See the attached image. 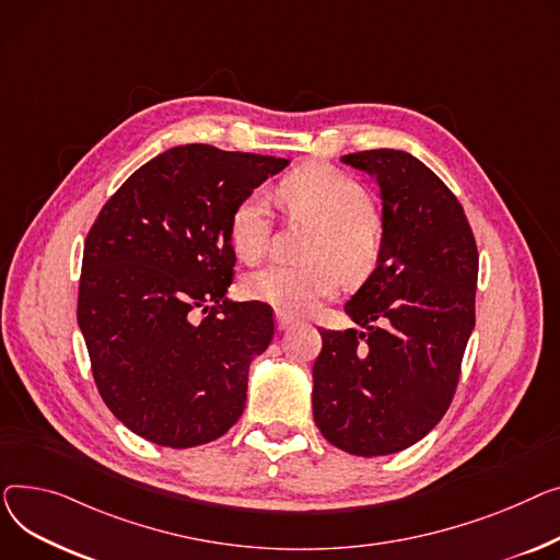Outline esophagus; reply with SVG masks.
<instances>
[{
    "instance_id": "1",
    "label": "esophagus",
    "mask_w": 560,
    "mask_h": 560,
    "mask_svg": "<svg viewBox=\"0 0 560 560\" xmlns=\"http://www.w3.org/2000/svg\"><path fill=\"white\" fill-rule=\"evenodd\" d=\"M291 325H293V318H291L289 314H284V312H276V327H278V332L289 330Z\"/></svg>"
}]
</instances>
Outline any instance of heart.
<instances>
[{"mask_svg": "<svg viewBox=\"0 0 560 560\" xmlns=\"http://www.w3.org/2000/svg\"><path fill=\"white\" fill-rule=\"evenodd\" d=\"M284 206L318 223L305 255L310 261L287 265L273 261L244 276L242 293L280 312L303 314L332 295L341 276L348 282L364 280L380 255V230L371 217L373 201L354 178L327 167L305 164L280 185ZM271 230L269 199L253 191L237 203L230 217V240L235 250L255 261L267 250Z\"/></svg>", "mask_w": 560, "mask_h": 560, "instance_id": "obj_1", "label": "heart"}]
</instances>
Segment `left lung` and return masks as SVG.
<instances>
[{
  "label": "left lung",
  "mask_w": 560,
  "mask_h": 560,
  "mask_svg": "<svg viewBox=\"0 0 560 560\" xmlns=\"http://www.w3.org/2000/svg\"><path fill=\"white\" fill-rule=\"evenodd\" d=\"M380 185L382 240L373 273L346 303L364 330H320L312 407L343 452L411 447L447 411L475 327L479 255L462 203L416 155H341Z\"/></svg>",
  "instance_id": "obj_1"
}]
</instances>
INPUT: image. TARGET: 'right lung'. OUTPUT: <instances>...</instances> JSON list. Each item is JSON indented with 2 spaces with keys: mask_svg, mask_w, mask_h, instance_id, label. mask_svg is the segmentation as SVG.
Returning <instances> with one entry per match:
<instances>
[{
  "mask_svg": "<svg viewBox=\"0 0 560 560\" xmlns=\"http://www.w3.org/2000/svg\"><path fill=\"white\" fill-rule=\"evenodd\" d=\"M287 164L174 147L142 164L96 217L77 318L98 393L138 436L196 447L240 420L250 361L276 330L269 305L225 299L235 267L230 217Z\"/></svg>",
  "mask_w": 560,
  "mask_h": 560,
  "instance_id": "right-lung-1",
  "label": "right lung"
}]
</instances>
